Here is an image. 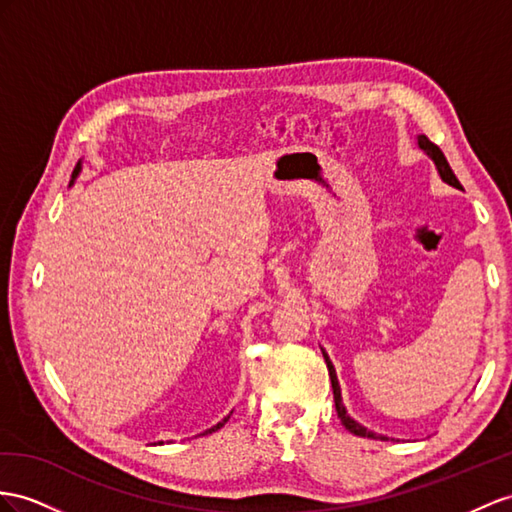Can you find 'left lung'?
Returning <instances> with one entry per match:
<instances>
[{"mask_svg":"<svg viewBox=\"0 0 512 512\" xmlns=\"http://www.w3.org/2000/svg\"><path fill=\"white\" fill-rule=\"evenodd\" d=\"M417 144H419V149H422L426 155H430V157H432V162H435V166H437V170H439L441 179H443L445 183H450V186H454V188H461V181H458V179H456V175L452 173V168H450L448 160H445V155H443V151L437 147V144H435V142H430V140H428V136H417ZM322 355H324L326 368H329V376H331V385H333V398H335L337 417L342 419L344 428H346V430H350L352 435H357V437H370V439H381V441H387V437L376 435V432H372V430H368V428H363L361 424H357V422H355V419L346 415V409H344V404H342V391H339V383H337L335 368H333V363H331L329 355H326L324 350H322Z\"/></svg>","mask_w":512,"mask_h":512,"instance_id":"8db88e82","label":"left lung"}]
</instances>
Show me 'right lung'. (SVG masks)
Segmentation results:
<instances>
[{
	"label": "right lung",
	"instance_id": "add662e5",
	"mask_svg": "<svg viewBox=\"0 0 512 512\" xmlns=\"http://www.w3.org/2000/svg\"><path fill=\"white\" fill-rule=\"evenodd\" d=\"M75 168H77V170H80V164H77V166H75ZM227 422H229V415H227V417H225V419H222V422H220V424H216V426H214V428H209V430H205V432H203V435H207V432H216V430H218V428H222V426H225V424H227Z\"/></svg>",
	"mask_w": 512,
	"mask_h": 512
}]
</instances>
